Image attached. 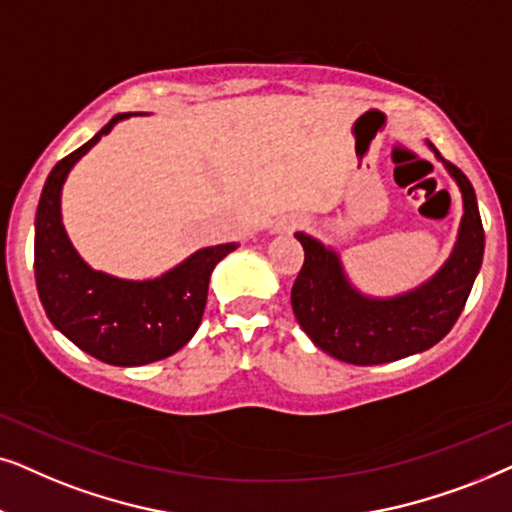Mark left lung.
<instances>
[{"label":"left lung","mask_w":512,"mask_h":512,"mask_svg":"<svg viewBox=\"0 0 512 512\" xmlns=\"http://www.w3.org/2000/svg\"><path fill=\"white\" fill-rule=\"evenodd\" d=\"M445 163L463 196V217L449 260L431 281L405 295L374 299L353 288L335 250L299 231L304 264L292 285L297 323L320 351L351 365H381L431 349L461 316L485 255L478 201L470 180L454 163Z\"/></svg>","instance_id":"left-lung-1"}]
</instances>
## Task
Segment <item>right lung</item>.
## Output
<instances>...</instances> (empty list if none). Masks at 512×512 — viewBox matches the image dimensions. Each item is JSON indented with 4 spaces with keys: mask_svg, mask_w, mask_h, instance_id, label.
<instances>
[{
    "mask_svg": "<svg viewBox=\"0 0 512 512\" xmlns=\"http://www.w3.org/2000/svg\"><path fill=\"white\" fill-rule=\"evenodd\" d=\"M128 117L131 112L117 114L46 177L34 220V278L46 316L72 344L107 365L138 367L173 356L194 337L206 309L210 274L238 243L196 250L152 281H124L81 260L65 234L60 192L74 163Z\"/></svg>",
    "mask_w": 512,
    "mask_h": 512,
    "instance_id": "1",
    "label": "right lung"
}]
</instances>
